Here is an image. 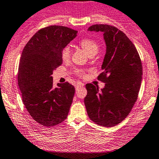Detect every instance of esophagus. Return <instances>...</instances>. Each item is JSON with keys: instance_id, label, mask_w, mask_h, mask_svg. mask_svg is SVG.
Here are the masks:
<instances>
[{"instance_id": "esophagus-1", "label": "esophagus", "mask_w": 159, "mask_h": 159, "mask_svg": "<svg viewBox=\"0 0 159 159\" xmlns=\"http://www.w3.org/2000/svg\"><path fill=\"white\" fill-rule=\"evenodd\" d=\"M82 86H83V84H82V83H77V84L76 85V90H78L80 88H81Z\"/></svg>"}]
</instances>
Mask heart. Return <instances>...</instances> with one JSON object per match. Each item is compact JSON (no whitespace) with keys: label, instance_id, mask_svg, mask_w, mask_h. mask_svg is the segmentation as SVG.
I'll list each match as a JSON object with an SVG mask.
<instances>
[{"label":"heart","instance_id":"obj_1","mask_svg":"<svg viewBox=\"0 0 159 159\" xmlns=\"http://www.w3.org/2000/svg\"><path fill=\"white\" fill-rule=\"evenodd\" d=\"M79 45L89 56H94L96 54L99 49V45L98 42H95V40L89 38H85L82 39L80 42ZM71 55V48L69 45H66L63 48L61 51V57L64 61H67L70 57ZM77 73L79 75H83V71L77 70Z\"/></svg>","mask_w":159,"mask_h":159}]
</instances>
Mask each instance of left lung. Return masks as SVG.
<instances>
[{"mask_svg":"<svg viewBox=\"0 0 159 159\" xmlns=\"http://www.w3.org/2000/svg\"><path fill=\"white\" fill-rule=\"evenodd\" d=\"M88 30L104 33L106 54L98 80L105 86L99 91L98 86L86 84L84 103L93 122L112 127L127 117L137 100L143 75L141 59L133 42L113 25L95 24Z\"/></svg>","mask_w":159,"mask_h":159,"instance_id":"8db88e82","label":"left lung"}]
</instances>
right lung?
<instances>
[{"instance_id":"1","label":"right lung","mask_w":159,"mask_h":159,"mask_svg":"<svg viewBox=\"0 0 159 159\" xmlns=\"http://www.w3.org/2000/svg\"><path fill=\"white\" fill-rule=\"evenodd\" d=\"M77 31L62 25L39 30L23 48L18 70V85L25 108L45 127H53L67 117L75 88L66 82L53 87V70L62 64L61 51Z\"/></svg>"}]
</instances>
